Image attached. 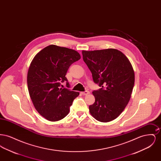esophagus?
Returning <instances> with one entry per match:
<instances>
[{
  "instance_id": "obj_1",
  "label": "esophagus",
  "mask_w": 161,
  "mask_h": 161,
  "mask_svg": "<svg viewBox=\"0 0 161 161\" xmlns=\"http://www.w3.org/2000/svg\"><path fill=\"white\" fill-rule=\"evenodd\" d=\"M81 93L82 95H87L89 94V91H85V92H81Z\"/></svg>"
}]
</instances>
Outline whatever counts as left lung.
Masks as SVG:
<instances>
[{
    "instance_id": "obj_1",
    "label": "left lung",
    "mask_w": 161,
    "mask_h": 161,
    "mask_svg": "<svg viewBox=\"0 0 161 161\" xmlns=\"http://www.w3.org/2000/svg\"><path fill=\"white\" fill-rule=\"evenodd\" d=\"M82 54L94 82L102 87L92 92L95 101L89 107L90 114L102 123L113 121L130 101L135 83L132 65L121 51L113 48L82 51Z\"/></svg>"
}]
</instances>
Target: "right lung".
<instances>
[{
	"label": "right lung",
	"mask_w": 161,
	"mask_h": 161,
	"mask_svg": "<svg viewBox=\"0 0 161 161\" xmlns=\"http://www.w3.org/2000/svg\"><path fill=\"white\" fill-rule=\"evenodd\" d=\"M81 58L74 49L51 45L35 55L27 74L28 91L33 105L46 119L57 121L69 114L70 107L80 93L60 87L66 81L69 66Z\"/></svg>",
	"instance_id": "add662e5"
}]
</instances>
